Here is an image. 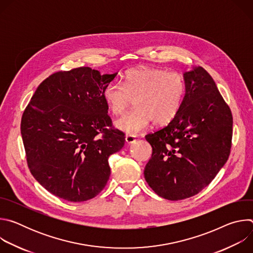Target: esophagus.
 <instances>
[{"instance_id":"34e87169","label":"esophagus","mask_w":253,"mask_h":253,"mask_svg":"<svg viewBox=\"0 0 253 253\" xmlns=\"http://www.w3.org/2000/svg\"><path fill=\"white\" fill-rule=\"evenodd\" d=\"M125 140H126V142H127V143H129V144H131V143H134V142L136 141V136H134V135H131V134H127V135H126V138H125Z\"/></svg>"}]
</instances>
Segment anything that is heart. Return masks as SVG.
<instances>
[{
    "label": "heart",
    "instance_id": "obj_1",
    "mask_svg": "<svg viewBox=\"0 0 253 253\" xmlns=\"http://www.w3.org/2000/svg\"><path fill=\"white\" fill-rule=\"evenodd\" d=\"M186 81L178 72L141 66L128 70L123 84L108 83L103 98L114 115H121L135 103V108L116 121V126L127 133H138L146 129L152 121L156 125L171 122L183 105Z\"/></svg>",
    "mask_w": 253,
    "mask_h": 253
}]
</instances>
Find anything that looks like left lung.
<instances>
[{
    "label": "left lung",
    "instance_id": "8db88e82",
    "mask_svg": "<svg viewBox=\"0 0 253 253\" xmlns=\"http://www.w3.org/2000/svg\"><path fill=\"white\" fill-rule=\"evenodd\" d=\"M181 109L165 127L145 136L152 156L144 170L148 185L162 198L182 200L199 193L226 163L231 149L232 114L208 72L184 74Z\"/></svg>",
    "mask_w": 253,
    "mask_h": 253
}]
</instances>
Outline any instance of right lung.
I'll use <instances>...</instances> for the list:
<instances>
[{
	"mask_svg": "<svg viewBox=\"0 0 253 253\" xmlns=\"http://www.w3.org/2000/svg\"><path fill=\"white\" fill-rule=\"evenodd\" d=\"M116 75H101L90 67L56 72L39 85L25 109L21 134L28 167L55 196L82 202L107 184L108 158L125 143L103 98Z\"/></svg>",
	"mask_w": 253,
	"mask_h": 253,
	"instance_id": "1",
	"label": "right lung"
}]
</instances>
